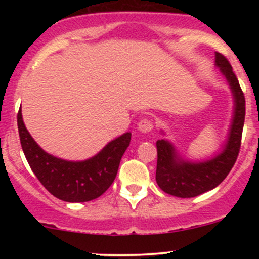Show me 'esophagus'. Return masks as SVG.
<instances>
[{"mask_svg":"<svg viewBox=\"0 0 259 259\" xmlns=\"http://www.w3.org/2000/svg\"><path fill=\"white\" fill-rule=\"evenodd\" d=\"M138 130H139L140 133H143V134H148L149 132L153 130V122H151L150 120L143 119L142 121L138 124Z\"/></svg>","mask_w":259,"mask_h":259,"instance_id":"esophagus-1","label":"esophagus"}]
</instances>
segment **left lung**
<instances>
[{
	"instance_id": "left-lung-1",
	"label": "left lung",
	"mask_w": 259,
	"mask_h": 259,
	"mask_svg": "<svg viewBox=\"0 0 259 259\" xmlns=\"http://www.w3.org/2000/svg\"><path fill=\"white\" fill-rule=\"evenodd\" d=\"M214 65L226 79L233 96V115L228 135L219 153L209 159L198 161L183 158L168 139L156 142V183L161 190L174 197L193 198L218 187L233 168L241 149L245 116L244 95L231 64L219 52H215ZM161 134L165 135V132L161 130Z\"/></svg>"
}]
</instances>
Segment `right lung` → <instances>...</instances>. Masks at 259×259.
Masks as SVG:
<instances>
[{"label": "right lung", "mask_w": 259, "mask_h": 259, "mask_svg": "<svg viewBox=\"0 0 259 259\" xmlns=\"http://www.w3.org/2000/svg\"><path fill=\"white\" fill-rule=\"evenodd\" d=\"M17 125L21 146L33 174L54 197L70 203L89 202L108 190L132 139V133H124L91 158L65 160L49 154L35 142L26 129L21 108Z\"/></svg>", "instance_id": "1"}]
</instances>
